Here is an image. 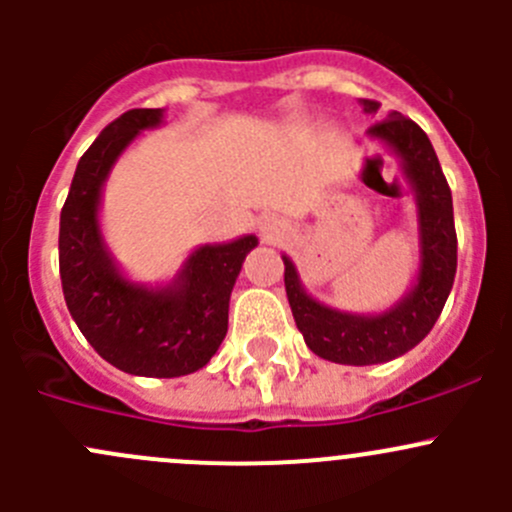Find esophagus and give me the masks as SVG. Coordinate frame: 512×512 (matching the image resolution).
Returning <instances> with one entry per match:
<instances>
[{"instance_id":"obj_1","label":"esophagus","mask_w":512,"mask_h":512,"mask_svg":"<svg viewBox=\"0 0 512 512\" xmlns=\"http://www.w3.org/2000/svg\"><path fill=\"white\" fill-rule=\"evenodd\" d=\"M265 230H267V235H270V232H275V225H267Z\"/></svg>"}]
</instances>
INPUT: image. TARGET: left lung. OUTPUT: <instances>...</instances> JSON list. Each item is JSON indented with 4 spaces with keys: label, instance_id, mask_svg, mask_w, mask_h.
<instances>
[{
    "label": "left lung",
    "instance_id": "obj_1",
    "mask_svg": "<svg viewBox=\"0 0 512 512\" xmlns=\"http://www.w3.org/2000/svg\"><path fill=\"white\" fill-rule=\"evenodd\" d=\"M364 108L376 111V101H364ZM369 133L399 153L406 175L416 188L421 267L414 289L394 309L379 317H356L324 307L309 297L299 285L289 257H282L287 299L297 329L314 354L334 364H381L414 349L436 324L451 294L458 265L451 188L426 133L401 113H391V118L374 123Z\"/></svg>",
    "mask_w": 512,
    "mask_h": 512
}]
</instances>
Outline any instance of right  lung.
<instances>
[{
  "label": "right lung",
  "mask_w": 512,
  "mask_h": 512,
  "mask_svg": "<svg viewBox=\"0 0 512 512\" xmlns=\"http://www.w3.org/2000/svg\"><path fill=\"white\" fill-rule=\"evenodd\" d=\"M160 116V108H131L81 156L61 208L59 275L71 317L108 364L173 379L203 369L223 344L230 292L257 237L200 247L165 289L131 285L118 275L98 232L101 185L123 148L143 128L158 126Z\"/></svg>",
  "instance_id": "1"
}]
</instances>
